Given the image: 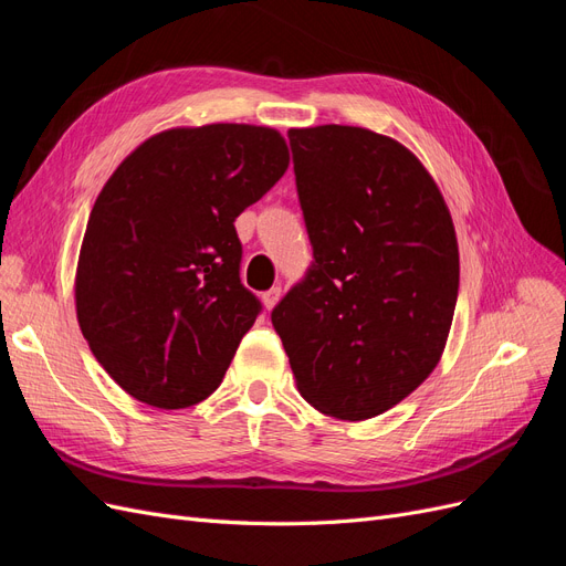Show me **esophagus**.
I'll use <instances>...</instances> for the list:
<instances>
[{"instance_id": "obj_1", "label": "esophagus", "mask_w": 566, "mask_h": 566, "mask_svg": "<svg viewBox=\"0 0 566 566\" xmlns=\"http://www.w3.org/2000/svg\"><path fill=\"white\" fill-rule=\"evenodd\" d=\"M279 300H281V287L279 285H273V287L266 290V293H262V302H264V306H266L269 312L273 310V306H276Z\"/></svg>"}]
</instances>
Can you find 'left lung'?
<instances>
[{
    "label": "left lung",
    "mask_w": 566,
    "mask_h": 566,
    "mask_svg": "<svg viewBox=\"0 0 566 566\" xmlns=\"http://www.w3.org/2000/svg\"><path fill=\"white\" fill-rule=\"evenodd\" d=\"M314 264L271 312L302 397L368 420L416 391L447 347L458 300L451 212L391 136L287 132Z\"/></svg>",
    "instance_id": "8db88e82"
}]
</instances>
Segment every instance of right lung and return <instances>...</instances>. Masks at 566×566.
I'll return each instance as SVG.
<instances>
[{
    "instance_id": "add662e5",
    "label": "right lung",
    "mask_w": 566,
    "mask_h": 566,
    "mask_svg": "<svg viewBox=\"0 0 566 566\" xmlns=\"http://www.w3.org/2000/svg\"><path fill=\"white\" fill-rule=\"evenodd\" d=\"M290 165L271 127L153 134L117 165L80 248L75 310L96 361L134 399L188 408L224 380L262 304L233 221Z\"/></svg>"
}]
</instances>
